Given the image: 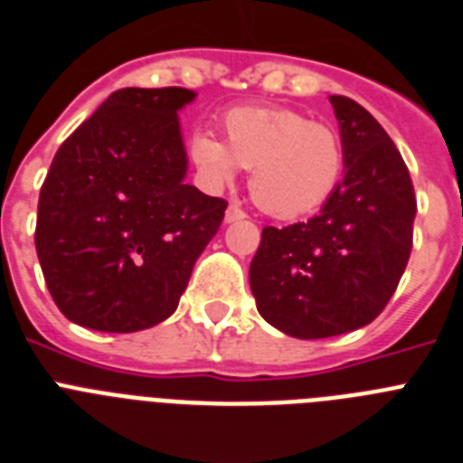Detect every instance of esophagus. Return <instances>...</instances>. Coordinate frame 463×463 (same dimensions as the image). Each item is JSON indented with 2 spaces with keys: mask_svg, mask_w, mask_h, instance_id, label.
Instances as JSON below:
<instances>
[{
  "mask_svg": "<svg viewBox=\"0 0 463 463\" xmlns=\"http://www.w3.org/2000/svg\"><path fill=\"white\" fill-rule=\"evenodd\" d=\"M247 213L242 212L240 207H235V204H231V207L225 209V223H235V221H242Z\"/></svg>",
  "mask_w": 463,
  "mask_h": 463,
  "instance_id": "34e87169",
  "label": "esophagus"
}]
</instances>
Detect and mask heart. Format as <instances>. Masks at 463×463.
<instances>
[{
  "label": "heart",
  "instance_id": "1",
  "mask_svg": "<svg viewBox=\"0 0 463 463\" xmlns=\"http://www.w3.org/2000/svg\"><path fill=\"white\" fill-rule=\"evenodd\" d=\"M225 143L200 129L190 155L209 188L250 169L254 200L275 219H298L325 204L344 172L339 134L289 108L240 106L223 115Z\"/></svg>",
  "mask_w": 463,
  "mask_h": 463
}]
</instances>
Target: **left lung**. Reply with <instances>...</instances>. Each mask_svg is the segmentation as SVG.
Listing matches in <instances>:
<instances>
[{
    "label": "left lung",
    "instance_id": "obj_1",
    "mask_svg": "<svg viewBox=\"0 0 463 463\" xmlns=\"http://www.w3.org/2000/svg\"><path fill=\"white\" fill-rule=\"evenodd\" d=\"M344 178L306 223L268 225L250 266L256 308L294 339L370 325L393 297L411 251L414 188L398 147L363 106L329 96Z\"/></svg>",
    "mask_w": 463,
    "mask_h": 463
}]
</instances>
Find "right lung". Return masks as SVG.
I'll return each mask as SVG.
<instances>
[{"mask_svg":"<svg viewBox=\"0 0 463 463\" xmlns=\"http://www.w3.org/2000/svg\"><path fill=\"white\" fill-rule=\"evenodd\" d=\"M181 87L119 89L58 147L34 247L75 325L138 332L172 316L228 202L185 184Z\"/></svg>","mask_w":463,"mask_h":463,"instance_id":"1","label":"right lung"}]
</instances>
